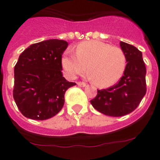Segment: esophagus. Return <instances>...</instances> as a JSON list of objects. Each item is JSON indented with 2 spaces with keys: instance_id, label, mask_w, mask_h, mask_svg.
Here are the masks:
<instances>
[{
  "instance_id": "34e87169",
  "label": "esophagus",
  "mask_w": 160,
  "mask_h": 160,
  "mask_svg": "<svg viewBox=\"0 0 160 160\" xmlns=\"http://www.w3.org/2000/svg\"><path fill=\"white\" fill-rule=\"evenodd\" d=\"M77 84H78V87H85L86 86H87V84H86V83L82 82H78Z\"/></svg>"
}]
</instances>
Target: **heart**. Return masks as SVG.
<instances>
[{"instance_id": "obj_1", "label": "heart", "mask_w": 160, "mask_h": 160, "mask_svg": "<svg viewBox=\"0 0 160 160\" xmlns=\"http://www.w3.org/2000/svg\"><path fill=\"white\" fill-rule=\"evenodd\" d=\"M126 65L122 49L95 40L81 42L76 47L75 54L67 50L62 58V66L70 78H75L87 66L90 78L98 87L115 84L123 74Z\"/></svg>"}]
</instances>
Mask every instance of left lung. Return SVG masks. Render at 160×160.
<instances>
[{"mask_svg":"<svg viewBox=\"0 0 160 160\" xmlns=\"http://www.w3.org/2000/svg\"><path fill=\"white\" fill-rule=\"evenodd\" d=\"M120 47L128 62L123 75L116 85L98 90L97 96L90 100L98 111L112 117L123 116L135 111L147 91V70L142 52L123 42H120Z\"/></svg>","mask_w":160,"mask_h":160,"instance_id":"8db88e82","label":"left lung"}]
</instances>
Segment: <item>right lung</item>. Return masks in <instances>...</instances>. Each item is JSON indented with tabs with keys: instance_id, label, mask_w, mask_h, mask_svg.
<instances>
[{
	"instance_id": "add662e5",
	"label": "right lung",
	"mask_w": 160,
	"mask_h": 160,
	"mask_svg": "<svg viewBox=\"0 0 160 160\" xmlns=\"http://www.w3.org/2000/svg\"><path fill=\"white\" fill-rule=\"evenodd\" d=\"M68 42L49 39L32 44L14 67L13 98L19 111L34 120L50 118L62 110L65 93L75 82L62 76V56Z\"/></svg>"
}]
</instances>
